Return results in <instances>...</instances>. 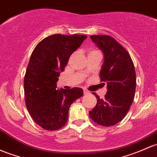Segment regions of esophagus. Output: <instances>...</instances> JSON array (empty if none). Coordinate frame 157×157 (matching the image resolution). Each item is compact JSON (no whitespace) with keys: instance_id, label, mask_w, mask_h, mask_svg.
Segmentation results:
<instances>
[{"instance_id":"34e87169","label":"esophagus","mask_w":157,"mask_h":157,"mask_svg":"<svg viewBox=\"0 0 157 157\" xmlns=\"http://www.w3.org/2000/svg\"><path fill=\"white\" fill-rule=\"evenodd\" d=\"M83 93H84V95H88V94H90V92L88 91V90H83Z\"/></svg>"}]
</instances>
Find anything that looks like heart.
Wrapping results in <instances>:
<instances>
[{"instance_id":"heart-1","label":"heart","mask_w":157,"mask_h":157,"mask_svg":"<svg viewBox=\"0 0 157 157\" xmlns=\"http://www.w3.org/2000/svg\"><path fill=\"white\" fill-rule=\"evenodd\" d=\"M98 52V51H96V50H92V51H91V52Z\"/></svg>"}]
</instances>
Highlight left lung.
<instances>
[{
    "instance_id": "left-lung-1",
    "label": "left lung",
    "mask_w": 157,
    "mask_h": 157,
    "mask_svg": "<svg viewBox=\"0 0 157 157\" xmlns=\"http://www.w3.org/2000/svg\"><path fill=\"white\" fill-rule=\"evenodd\" d=\"M90 38L103 52L100 77L107 83L108 92L105 98L93 93L97 104L89 113L98 124L113 126L126 116L132 104L136 87L135 67L128 52L113 37L92 35Z\"/></svg>"
}]
</instances>
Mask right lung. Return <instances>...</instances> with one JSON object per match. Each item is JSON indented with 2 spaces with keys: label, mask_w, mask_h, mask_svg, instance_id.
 Masks as SVG:
<instances>
[{
  "label": "right lung",
  "mask_w": 157,
  "mask_h": 157,
  "mask_svg": "<svg viewBox=\"0 0 157 157\" xmlns=\"http://www.w3.org/2000/svg\"><path fill=\"white\" fill-rule=\"evenodd\" d=\"M86 35L53 34L44 38L32 52L24 79L25 104L31 118L49 131L59 129L68 120L70 106L83 96L81 88L57 89L59 74Z\"/></svg>",
  "instance_id": "add662e5"
}]
</instances>
